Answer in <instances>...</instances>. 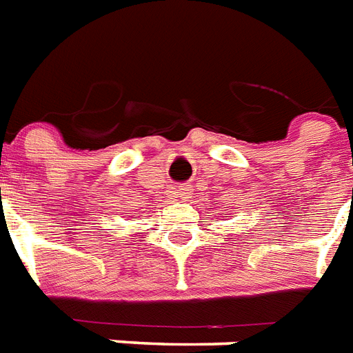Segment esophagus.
<instances>
[{"mask_svg": "<svg viewBox=\"0 0 353 353\" xmlns=\"http://www.w3.org/2000/svg\"><path fill=\"white\" fill-rule=\"evenodd\" d=\"M176 194H179L180 199H190L191 188H188V185H179V190H176Z\"/></svg>", "mask_w": 353, "mask_h": 353, "instance_id": "34e87169", "label": "esophagus"}]
</instances>
